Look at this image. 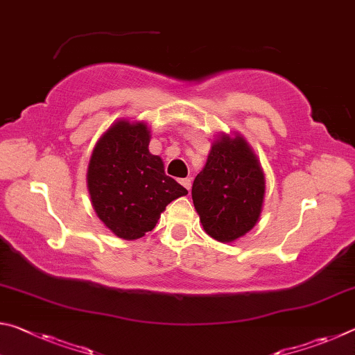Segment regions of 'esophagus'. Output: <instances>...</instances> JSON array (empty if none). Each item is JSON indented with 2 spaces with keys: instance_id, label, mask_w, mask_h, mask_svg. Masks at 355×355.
Returning a JSON list of instances; mask_svg holds the SVG:
<instances>
[{
  "instance_id": "1",
  "label": "esophagus",
  "mask_w": 355,
  "mask_h": 355,
  "mask_svg": "<svg viewBox=\"0 0 355 355\" xmlns=\"http://www.w3.org/2000/svg\"><path fill=\"white\" fill-rule=\"evenodd\" d=\"M180 184L183 186V188H186V189H191V180L189 178H183V180H180Z\"/></svg>"
}]
</instances>
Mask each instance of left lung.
Wrapping results in <instances>:
<instances>
[{"mask_svg": "<svg viewBox=\"0 0 355 355\" xmlns=\"http://www.w3.org/2000/svg\"><path fill=\"white\" fill-rule=\"evenodd\" d=\"M266 182L257 155L239 133H220L192 184V202L209 236L232 243L260 219Z\"/></svg>", "mask_w": 355, "mask_h": 355, "instance_id": "obj_1", "label": "left lung"}]
</instances>
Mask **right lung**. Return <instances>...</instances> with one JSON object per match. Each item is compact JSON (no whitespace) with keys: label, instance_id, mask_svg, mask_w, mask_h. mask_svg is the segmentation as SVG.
<instances>
[{"label":"right lung","instance_id":"obj_1","mask_svg":"<svg viewBox=\"0 0 355 355\" xmlns=\"http://www.w3.org/2000/svg\"><path fill=\"white\" fill-rule=\"evenodd\" d=\"M146 122L116 120L95 144L87 166V189L98 219L117 238L133 241L152 232L172 200L186 196L148 152Z\"/></svg>","mask_w":355,"mask_h":355}]
</instances>
